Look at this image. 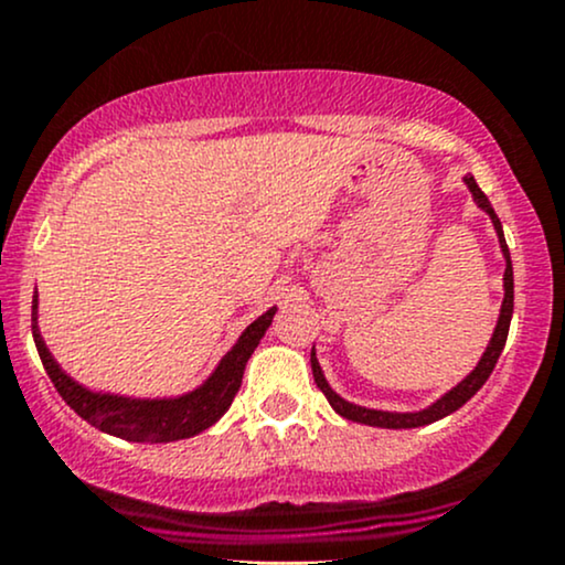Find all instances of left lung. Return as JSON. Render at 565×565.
<instances>
[{
    "label": "left lung",
    "instance_id": "left-lung-1",
    "mask_svg": "<svg viewBox=\"0 0 565 565\" xmlns=\"http://www.w3.org/2000/svg\"><path fill=\"white\" fill-rule=\"evenodd\" d=\"M465 183H467V189H470L475 205H478L480 211H483L488 218H491L493 232H497V239H499V248H502V256H504V277H502L504 299H502V309H499V317H497V328H493L491 341H488V344H486V352L480 354L478 365H475L472 371L467 373V376L461 379L459 384L451 386V390H448V392H443V395L437 397L435 403H429L427 408H419V411H382V408H365V405L350 403V401H347V397H341L339 392H335L333 386L328 384L326 373H322L320 363H317V352H315V347H312V354H309V363H312L315 384L320 386V392L328 397V403H331V408L335 411V414L344 416V419H350L354 424H367V427H384V429L424 427V424H433L437 419H446L448 414L459 411L461 405L470 401L475 392H478L480 386L486 384V379L491 376L493 365H497L499 354H502V350H504L507 333H510L512 301H515V290H512V262H510V250H507L502 221H499V215L493 213L491 202H488L486 194L480 192V186H478V181H475V175L467 173L465 175Z\"/></svg>",
    "mask_w": 565,
    "mask_h": 565
}]
</instances>
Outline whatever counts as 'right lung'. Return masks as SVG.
<instances>
[{
  "instance_id": "right-lung-1",
  "label": "right lung",
  "mask_w": 565,
  "mask_h": 565,
  "mask_svg": "<svg viewBox=\"0 0 565 565\" xmlns=\"http://www.w3.org/2000/svg\"><path fill=\"white\" fill-rule=\"evenodd\" d=\"M275 312L277 307H269L262 317H256L239 333L232 350L218 360L205 382L194 390L181 392V395L164 397H130L117 395V392H100L68 376L42 339L40 294H34V301H31V333H34L36 352H40L50 382L87 424L128 443H175L205 433L230 411L234 395L243 384L245 365L256 352L258 341L264 339L266 328L271 326Z\"/></svg>"
}]
</instances>
